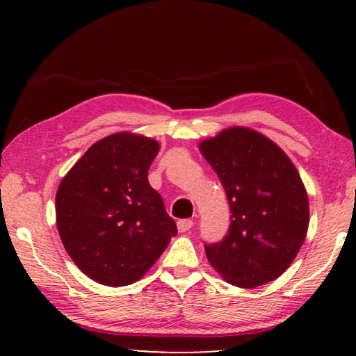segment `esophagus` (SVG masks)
Masks as SVG:
<instances>
[{"instance_id": "esophagus-1", "label": "esophagus", "mask_w": 356, "mask_h": 356, "mask_svg": "<svg viewBox=\"0 0 356 356\" xmlns=\"http://www.w3.org/2000/svg\"><path fill=\"white\" fill-rule=\"evenodd\" d=\"M191 227H193V221L191 220H179L177 221L179 232H186V231H190Z\"/></svg>"}]
</instances>
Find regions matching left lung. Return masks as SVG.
I'll return each instance as SVG.
<instances>
[{
	"instance_id": "left-lung-1",
	"label": "left lung",
	"mask_w": 356,
	"mask_h": 356,
	"mask_svg": "<svg viewBox=\"0 0 356 356\" xmlns=\"http://www.w3.org/2000/svg\"><path fill=\"white\" fill-rule=\"evenodd\" d=\"M200 150L225 186L231 225L206 245L229 284L252 289L281 276L298 254L309 225L308 193L284 150L251 129L231 127Z\"/></svg>"
}]
</instances>
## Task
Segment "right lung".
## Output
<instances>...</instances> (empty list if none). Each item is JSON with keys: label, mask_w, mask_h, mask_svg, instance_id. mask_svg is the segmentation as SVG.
<instances>
[{"label": "right lung", "mask_w": 356, "mask_h": 356, "mask_svg": "<svg viewBox=\"0 0 356 356\" xmlns=\"http://www.w3.org/2000/svg\"><path fill=\"white\" fill-rule=\"evenodd\" d=\"M160 146L120 131L92 144L56 193V226L81 272L104 286L134 284L177 234L147 171Z\"/></svg>", "instance_id": "add662e5"}]
</instances>
